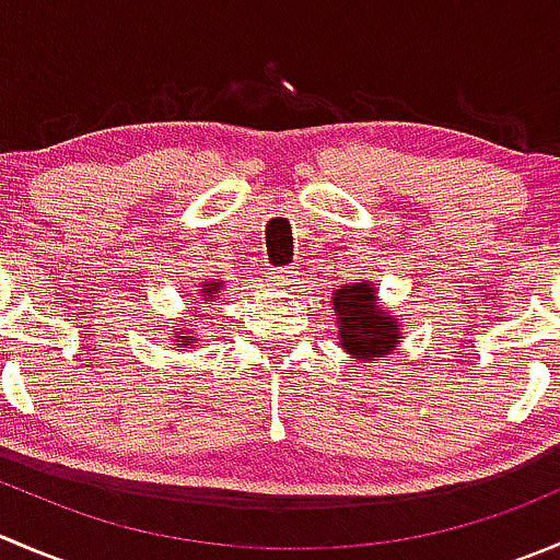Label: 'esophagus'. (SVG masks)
Instances as JSON below:
<instances>
[{
	"label": "esophagus",
	"mask_w": 560,
	"mask_h": 560,
	"mask_svg": "<svg viewBox=\"0 0 560 560\" xmlns=\"http://www.w3.org/2000/svg\"><path fill=\"white\" fill-rule=\"evenodd\" d=\"M268 281L273 287H292V284H298V270H290V268L270 270Z\"/></svg>",
	"instance_id": "esophagus-1"
}]
</instances>
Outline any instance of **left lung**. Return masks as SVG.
<instances>
[{"mask_svg":"<svg viewBox=\"0 0 560 560\" xmlns=\"http://www.w3.org/2000/svg\"><path fill=\"white\" fill-rule=\"evenodd\" d=\"M339 339L347 352L363 361H377L394 350L399 330L394 317L374 308V287L352 284L334 292Z\"/></svg>","mask_w":560,"mask_h":560,"instance_id":"left-lung-1","label":"left lung"}]
</instances>
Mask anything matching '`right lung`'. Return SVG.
Instances as JSON below:
<instances>
[{
	"label": "right lung",
	"instance_id": "1",
	"mask_svg": "<svg viewBox=\"0 0 560 560\" xmlns=\"http://www.w3.org/2000/svg\"><path fill=\"white\" fill-rule=\"evenodd\" d=\"M219 287H221V281H213V284H208V281H205V292H208V295L210 298H215V292H219ZM177 334H180V330H177ZM177 339H180V341H188V345H191V336H186V334H183V336H177Z\"/></svg>",
	"mask_w": 560,
	"mask_h": 560
}]
</instances>
